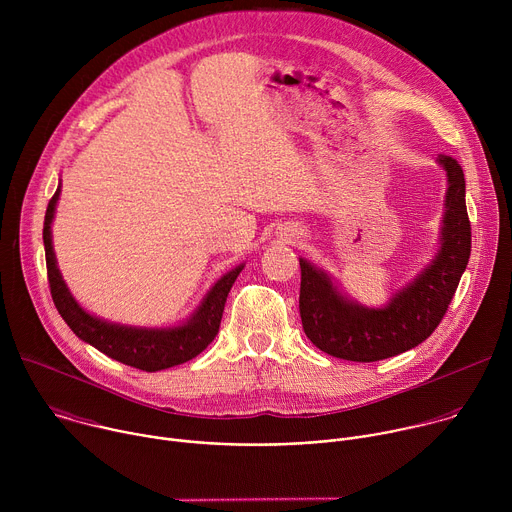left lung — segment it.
<instances>
[{
    "mask_svg": "<svg viewBox=\"0 0 512 512\" xmlns=\"http://www.w3.org/2000/svg\"><path fill=\"white\" fill-rule=\"evenodd\" d=\"M448 178L440 247L433 259L381 308L344 296L334 279L300 257V316L306 336L322 352L354 362H375L421 344L442 322L466 271L472 235L466 212V180L460 164L437 156Z\"/></svg>",
    "mask_w": 512,
    "mask_h": 512,
    "instance_id": "1",
    "label": "left lung"
}]
</instances>
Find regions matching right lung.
<instances>
[{"mask_svg":"<svg viewBox=\"0 0 512 512\" xmlns=\"http://www.w3.org/2000/svg\"><path fill=\"white\" fill-rule=\"evenodd\" d=\"M60 198V184L54 196L48 202L44 216V249H46V267H48V283L54 306L62 320L70 326L83 342L95 346L103 354L113 360H119L129 367H135L145 373L164 371L176 364L188 362L196 354H200L218 334L221 318L225 312L227 296L243 271L245 263L227 271L221 279H216L204 294L198 308L178 326L164 328H148V326H127L117 322H107L91 312H87L75 296L66 287L62 273L56 263L54 247H52V221L56 212V202Z\"/></svg>","mask_w":512,"mask_h":512,"instance_id":"1","label":"right lung"}]
</instances>
